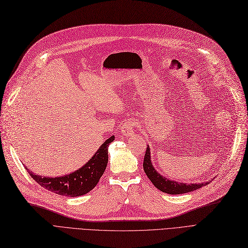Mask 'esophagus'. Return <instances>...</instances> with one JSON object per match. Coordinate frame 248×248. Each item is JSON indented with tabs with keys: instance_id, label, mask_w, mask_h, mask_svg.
Instances as JSON below:
<instances>
[{
	"instance_id": "esophagus-1",
	"label": "esophagus",
	"mask_w": 248,
	"mask_h": 248,
	"mask_svg": "<svg viewBox=\"0 0 248 248\" xmlns=\"http://www.w3.org/2000/svg\"><path fill=\"white\" fill-rule=\"evenodd\" d=\"M137 123L132 121V120H129L125 123L121 125V132L123 136L125 137H132L134 134V129H136Z\"/></svg>"
}]
</instances>
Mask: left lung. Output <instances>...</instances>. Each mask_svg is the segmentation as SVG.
Returning a JSON list of instances; mask_svg holds the SVG:
<instances>
[{"label": "left lung", "instance_id": "left-lung-1", "mask_svg": "<svg viewBox=\"0 0 248 248\" xmlns=\"http://www.w3.org/2000/svg\"><path fill=\"white\" fill-rule=\"evenodd\" d=\"M150 148H147L145 157H144V170L147 177L150 179L156 188H158L162 192L170 193V194H181L197 190L201 187L205 186L207 183H199V184H185V183H178L176 181H170V180L162 177L159 175L156 170L153 168L151 163V156H150Z\"/></svg>", "mask_w": 248, "mask_h": 248}]
</instances>
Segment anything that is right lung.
Returning <instances> with one entry per match:
<instances>
[{
	"instance_id": "1",
	"label": "right lung",
	"mask_w": 248,
	"mask_h": 248,
	"mask_svg": "<svg viewBox=\"0 0 248 248\" xmlns=\"http://www.w3.org/2000/svg\"><path fill=\"white\" fill-rule=\"evenodd\" d=\"M114 140V136L108 139L84 167L69 175L57 178H46L35 175L34 172L28 170L29 174L40 186L51 192L60 194V196H82V194L91 191L99 182L108 164V146Z\"/></svg>"
}]
</instances>
